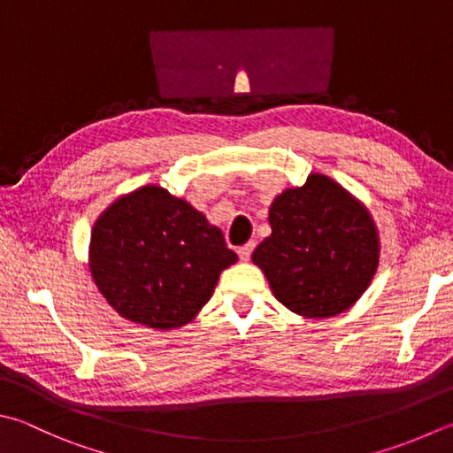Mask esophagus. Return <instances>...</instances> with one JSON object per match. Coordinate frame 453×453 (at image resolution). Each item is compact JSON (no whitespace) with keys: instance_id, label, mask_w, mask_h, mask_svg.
Here are the masks:
<instances>
[{"instance_id":"esophagus-1","label":"esophagus","mask_w":453,"mask_h":453,"mask_svg":"<svg viewBox=\"0 0 453 453\" xmlns=\"http://www.w3.org/2000/svg\"><path fill=\"white\" fill-rule=\"evenodd\" d=\"M252 250H254V242H249V244H242V246H238V256H241V260H249L250 258V254H252Z\"/></svg>"}]
</instances>
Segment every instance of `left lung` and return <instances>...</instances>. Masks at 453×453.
I'll list each match as a JSON object with an SVG mask.
<instances>
[{
	"label": "left lung",
	"instance_id": "left-lung-1",
	"mask_svg": "<svg viewBox=\"0 0 453 453\" xmlns=\"http://www.w3.org/2000/svg\"><path fill=\"white\" fill-rule=\"evenodd\" d=\"M272 234L252 260L272 292L305 318H331L359 300L379 266L377 228L343 187L310 175L303 187L278 195Z\"/></svg>",
	"mask_w": 453,
	"mask_h": 453
}]
</instances>
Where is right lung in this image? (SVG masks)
Segmentation results:
<instances>
[{"instance_id":"right-lung-1","label":"right lung","mask_w":453,"mask_h":453,"mask_svg":"<svg viewBox=\"0 0 453 453\" xmlns=\"http://www.w3.org/2000/svg\"><path fill=\"white\" fill-rule=\"evenodd\" d=\"M234 262L220 228L161 187L118 199L92 228L90 272L102 296L153 329L189 323Z\"/></svg>"}]
</instances>
